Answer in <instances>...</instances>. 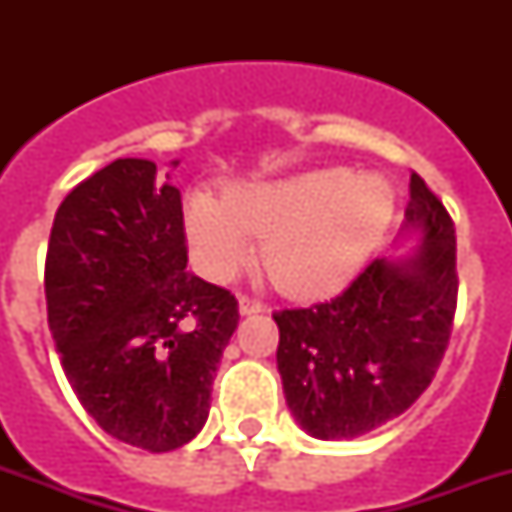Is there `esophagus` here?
Here are the masks:
<instances>
[{
    "label": "esophagus",
    "instance_id": "obj_1",
    "mask_svg": "<svg viewBox=\"0 0 512 512\" xmlns=\"http://www.w3.org/2000/svg\"><path fill=\"white\" fill-rule=\"evenodd\" d=\"M263 308H265V305L260 303L257 297H249V295L239 297V311L244 313V316H249V313H260Z\"/></svg>",
    "mask_w": 512,
    "mask_h": 512
}]
</instances>
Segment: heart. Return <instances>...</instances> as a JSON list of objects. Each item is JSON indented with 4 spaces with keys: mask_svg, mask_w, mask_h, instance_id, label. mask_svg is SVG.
<instances>
[{
    "mask_svg": "<svg viewBox=\"0 0 512 512\" xmlns=\"http://www.w3.org/2000/svg\"><path fill=\"white\" fill-rule=\"evenodd\" d=\"M396 196L382 177L345 167L236 185L217 201L196 193L185 207L193 257L209 279L228 281L260 239V265L289 295H324L364 265L393 220Z\"/></svg>",
    "mask_w": 512,
    "mask_h": 512,
    "instance_id": "heart-1",
    "label": "heart"
}]
</instances>
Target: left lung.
<instances>
[{"mask_svg": "<svg viewBox=\"0 0 512 512\" xmlns=\"http://www.w3.org/2000/svg\"><path fill=\"white\" fill-rule=\"evenodd\" d=\"M404 215L425 239L412 260H372L332 300L273 311L284 396L311 436L380 428L428 390L444 361L460 284L454 220L417 172Z\"/></svg>", "mask_w": 512, "mask_h": 512, "instance_id": "8db88e82", "label": "left lung"}]
</instances>
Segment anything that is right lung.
<instances>
[{"label": "right lung", "mask_w": 512, "mask_h": 512, "mask_svg": "<svg viewBox=\"0 0 512 512\" xmlns=\"http://www.w3.org/2000/svg\"><path fill=\"white\" fill-rule=\"evenodd\" d=\"M183 201L156 164L116 159L55 212L44 297L60 364L108 436L148 452L188 444L239 324L228 289L191 271Z\"/></svg>", "instance_id": "add662e5"}]
</instances>
